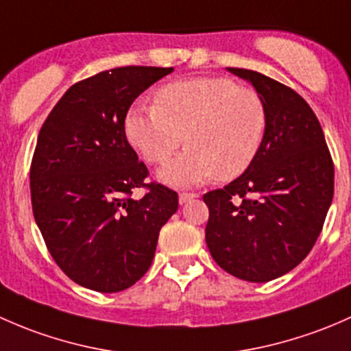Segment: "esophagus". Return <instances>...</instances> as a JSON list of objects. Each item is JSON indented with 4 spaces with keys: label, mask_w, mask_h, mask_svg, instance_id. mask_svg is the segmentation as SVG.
Returning a JSON list of instances; mask_svg holds the SVG:
<instances>
[{
    "label": "esophagus",
    "mask_w": 351,
    "mask_h": 351,
    "mask_svg": "<svg viewBox=\"0 0 351 351\" xmlns=\"http://www.w3.org/2000/svg\"><path fill=\"white\" fill-rule=\"evenodd\" d=\"M196 197H197V194H194V193H180L179 194V202H180V204H186V202L196 199Z\"/></svg>",
    "instance_id": "1"
}]
</instances>
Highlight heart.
Instances as JSON below:
<instances>
[{
    "mask_svg": "<svg viewBox=\"0 0 351 351\" xmlns=\"http://www.w3.org/2000/svg\"><path fill=\"white\" fill-rule=\"evenodd\" d=\"M267 110L260 95L228 77L171 82L155 95V106H135L125 118L130 145L172 186H197L216 176L231 180L248 171L262 149Z\"/></svg>",
    "mask_w": 351,
    "mask_h": 351,
    "instance_id": "b5f03b06",
    "label": "heart"
}]
</instances>
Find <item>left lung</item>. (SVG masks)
<instances>
[{
  "label": "left lung",
  "instance_id": "1",
  "mask_svg": "<svg viewBox=\"0 0 351 351\" xmlns=\"http://www.w3.org/2000/svg\"><path fill=\"white\" fill-rule=\"evenodd\" d=\"M226 69L263 99L267 132L248 171L202 197L206 243L231 276L269 282L298 267L316 243L333 201L335 167L323 128L298 93L260 72Z\"/></svg>",
  "mask_w": 351,
  "mask_h": 351
}]
</instances>
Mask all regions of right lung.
<instances>
[{
	"instance_id": "obj_1",
	"label": "right lung",
	"mask_w": 351,
	"mask_h": 351,
	"mask_svg": "<svg viewBox=\"0 0 351 351\" xmlns=\"http://www.w3.org/2000/svg\"><path fill=\"white\" fill-rule=\"evenodd\" d=\"M172 67H117L71 86L38 133L32 208L50 255L69 279L120 292L145 276L177 193L145 184V164L125 135L133 101ZM136 186L149 193L133 200Z\"/></svg>"
}]
</instances>
